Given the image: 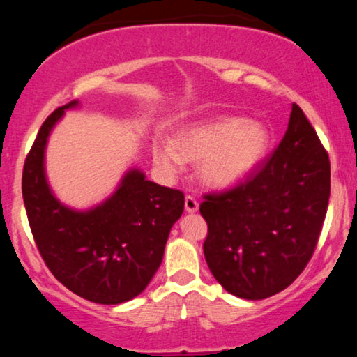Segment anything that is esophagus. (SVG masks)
I'll list each match as a JSON object with an SVG mask.
<instances>
[{"mask_svg": "<svg viewBox=\"0 0 357 357\" xmlns=\"http://www.w3.org/2000/svg\"><path fill=\"white\" fill-rule=\"evenodd\" d=\"M184 208L187 213H195V211H198V202L195 200V197L187 195L184 200Z\"/></svg>", "mask_w": 357, "mask_h": 357, "instance_id": "obj_1", "label": "esophagus"}]
</instances>
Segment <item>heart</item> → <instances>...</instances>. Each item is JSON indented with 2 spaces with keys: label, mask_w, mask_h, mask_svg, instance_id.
Masks as SVG:
<instances>
[{
  "label": "heart",
  "mask_w": 357,
  "mask_h": 357,
  "mask_svg": "<svg viewBox=\"0 0 357 357\" xmlns=\"http://www.w3.org/2000/svg\"><path fill=\"white\" fill-rule=\"evenodd\" d=\"M271 134L264 124L238 116H225L190 126L176 143L154 146V162L168 176L183 170L184 162H197L198 176L206 185L228 187L245 178L264 159Z\"/></svg>",
  "instance_id": "b5f03b06"
}]
</instances>
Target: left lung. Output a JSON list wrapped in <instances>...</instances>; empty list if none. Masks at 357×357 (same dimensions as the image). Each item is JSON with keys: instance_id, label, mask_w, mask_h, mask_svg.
I'll use <instances>...</instances> for the list:
<instances>
[{"instance_id": "8db88e82", "label": "left lung", "mask_w": 357, "mask_h": 357, "mask_svg": "<svg viewBox=\"0 0 357 357\" xmlns=\"http://www.w3.org/2000/svg\"><path fill=\"white\" fill-rule=\"evenodd\" d=\"M329 193V155L293 104L274 153L243 183L200 204L208 223L203 252L215 280L249 301L291 285L315 252Z\"/></svg>"}]
</instances>
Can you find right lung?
I'll use <instances>...</instances> for the list:
<instances>
[{
  "label": "right lung",
  "instance_id": "add662e5",
  "mask_svg": "<svg viewBox=\"0 0 357 357\" xmlns=\"http://www.w3.org/2000/svg\"><path fill=\"white\" fill-rule=\"evenodd\" d=\"M72 100L40 126L23 167L22 193L36 245L52 274L83 299L121 304L140 294L164 258L173 223L184 211V193L148 181L132 168L118 189L88 211L68 208L45 176L48 135Z\"/></svg>",
  "mask_w": 357,
  "mask_h": 357
}]
</instances>
